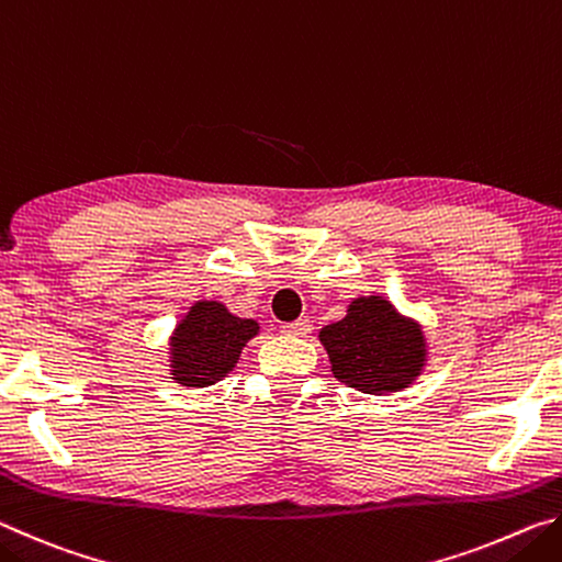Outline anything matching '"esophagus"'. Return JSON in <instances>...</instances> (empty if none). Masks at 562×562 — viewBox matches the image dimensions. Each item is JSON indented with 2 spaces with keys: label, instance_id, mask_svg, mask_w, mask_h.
Returning <instances> with one entry per match:
<instances>
[{
  "label": "esophagus",
  "instance_id": "esophagus-1",
  "mask_svg": "<svg viewBox=\"0 0 562 562\" xmlns=\"http://www.w3.org/2000/svg\"><path fill=\"white\" fill-rule=\"evenodd\" d=\"M310 329H312V325L307 317H300L294 322H288V325H282V331L290 337H304V335H310Z\"/></svg>",
  "mask_w": 562,
  "mask_h": 562
}]
</instances>
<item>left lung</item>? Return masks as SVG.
<instances>
[{
    "label": "left lung",
    "instance_id": "obj_1",
    "mask_svg": "<svg viewBox=\"0 0 562 562\" xmlns=\"http://www.w3.org/2000/svg\"><path fill=\"white\" fill-rule=\"evenodd\" d=\"M331 374L361 394H392L412 386L426 367V337L382 294L351 300L347 317L319 329Z\"/></svg>",
    "mask_w": 562,
    "mask_h": 562
}]
</instances>
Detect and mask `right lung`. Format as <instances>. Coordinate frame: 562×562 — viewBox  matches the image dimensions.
Wrapping results in <instances>:
<instances>
[{
    "label": "right lung",
    "mask_w": 562,
    "mask_h": 562,
    "mask_svg": "<svg viewBox=\"0 0 562 562\" xmlns=\"http://www.w3.org/2000/svg\"><path fill=\"white\" fill-rule=\"evenodd\" d=\"M258 331V322L233 315L223 302L198 300L168 339L170 379L193 389L221 382Z\"/></svg>",
    "instance_id": "obj_1"
}]
</instances>
